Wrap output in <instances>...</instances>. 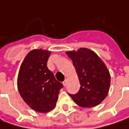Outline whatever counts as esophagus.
Here are the masks:
<instances>
[{
	"instance_id": "1",
	"label": "esophagus",
	"mask_w": 129,
	"mask_h": 129,
	"mask_svg": "<svg viewBox=\"0 0 129 129\" xmlns=\"http://www.w3.org/2000/svg\"><path fill=\"white\" fill-rule=\"evenodd\" d=\"M67 83H68L67 80H65L63 82V85L64 86H66V85H67Z\"/></svg>"
}]
</instances>
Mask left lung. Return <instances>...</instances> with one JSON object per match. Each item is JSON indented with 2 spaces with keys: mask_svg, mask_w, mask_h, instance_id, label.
<instances>
[{
  "mask_svg": "<svg viewBox=\"0 0 129 129\" xmlns=\"http://www.w3.org/2000/svg\"><path fill=\"white\" fill-rule=\"evenodd\" d=\"M80 80L79 91L68 93L73 100L82 107H92L100 104L108 94L110 75L105 64L92 51L82 48L68 51Z\"/></svg>",
  "mask_w": 129,
  "mask_h": 129,
  "instance_id": "1",
  "label": "left lung"
}]
</instances>
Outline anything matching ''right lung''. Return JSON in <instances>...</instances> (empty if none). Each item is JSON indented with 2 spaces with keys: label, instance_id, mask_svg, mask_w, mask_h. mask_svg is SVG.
<instances>
[{
  "label": "right lung",
  "instance_id": "add662e5",
  "mask_svg": "<svg viewBox=\"0 0 129 129\" xmlns=\"http://www.w3.org/2000/svg\"><path fill=\"white\" fill-rule=\"evenodd\" d=\"M50 51L35 49L27 54L17 78L20 94L32 109L39 112L52 110L63 84L57 81L47 68Z\"/></svg>",
  "mask_w": 129,
  "mask_h": 129
}]
</instances>
